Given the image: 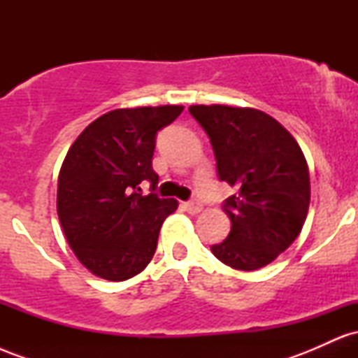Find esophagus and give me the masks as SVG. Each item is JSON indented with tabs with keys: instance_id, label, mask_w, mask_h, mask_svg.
Here are the masks:
<instances>
[{
	"instance_id": "obj_1",
	"label": "esophagus",
	"mask_w": 358,
	"mask_h": 358,
	"mask_svg": "<svg viewBox=\"0 0 358 358\" xmlns=\"http://www.w3.org/2000/svg\"><path fill=\"white\" fill-rule=\"evenodd\" d=\"M183 207L188 213H200V212H202V208H203L202 203H200L196 199L190 200V202H185Z\"/></svg>"
}]
</instances>
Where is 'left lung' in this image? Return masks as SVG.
I'll return each instance as SVG.
<instances>
[{"instance_id":"obj_1","label":"left lung","mask_w":358,"mask_h":358,"mask_svg":"<svg viewBox=\"0 0 358 358\" xmlns=\"http://www.w3.org/2000/svg\"><path fill=\"white\" fill-rule=\"evenodd\" d=\"M210 138L222 182L237 193L224 203L232 222L212 252L234 269L268 266L293 244L310 207V171L296 139L274 117L252 108L190 106Z\"/></svg>"}]
</instances>
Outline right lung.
<instances>
[{"label":"right lung","mask_w":358,"mask_h":358,"mask_svg":"<svg viewBox=\"0 0 358 358\" xmlns=\"http://www.w3.org/2000/svg\"><path fill=\"white\" fill-rule=\"evenodd\" d=\"M183 106L114 109L90 122L67 151L59 173L57 213L69 245L90 273L109 281L136 276L155 256L175 199L141 195L158 185L151 166L156 133Z\"/></svg>","instance_id":"1"}]
</instances>
